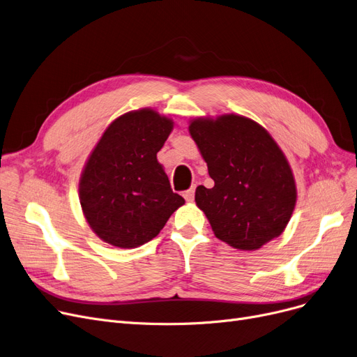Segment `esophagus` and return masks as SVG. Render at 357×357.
Wrapping results in <instances>:
<instances>
[{
	"label": "esophagus",
	"instance_id": "34e87169",
	"mask_svg": "<svg viewBox=\"0 0 357 357\" xmlns=\"http://www.w3.org/2000/svg\"><path fill=\"white\" fill-rule=\"evenodd\" d=\"M182 195L187 201H192L194 199V188H190L188 191H185Z\"/></svg>",
	"mask_w": 357,
	"mask_h": 357
}]
</instances>
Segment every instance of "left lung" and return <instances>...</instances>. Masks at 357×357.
Wrapping results in <instances>:
<instances>
[{"mask_svg":"<svg viewBox=\"0 0 357 357\" xmlns=\"http://www.w3.org/2000/svg\"><path fill=\"white\" fill-rule=\"evenodd\" d=\"M188 131L214 181L199 185L195 204L217 239L241 251L259 250L280 236L298 199L296 181L270 132L238 114L197 116Z\"/></svg>","mask_w":357,"mask_h":357,"instance_id":"8db88e82","label":"left lung"}]
</instances>
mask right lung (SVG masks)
I'll list each match as a JSON object with an SVG mask.
<instances>
[{"mask_svg": "<svg viewBox=\"0 0 357 357\" xmlns=\"http://www.w3.org/2000/svg\"><path fill=\"white\" fill-rule=\"evenodd\" d=\"M172 130V118L142 107L114 119L89 154L79 198L86 222L103 242L123 250L142 246L185 204L158 160Z\"/></svg>", "mask_w": 357, "mask_h": 357, "instance_id": "add662e5", "label": "right lung"}]
</instances>
